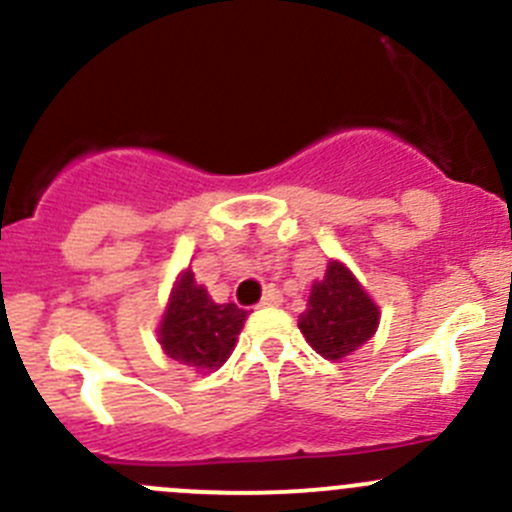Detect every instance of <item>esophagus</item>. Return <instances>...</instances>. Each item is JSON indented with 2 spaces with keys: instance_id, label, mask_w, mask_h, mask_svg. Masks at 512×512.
Segmentation results:
<instances>
[{
  "instance_id": "obj_1",
  "label": "esophagus",
  "mask_w": 512,
  "mask_h": 512,
  "mask_svg": "<svg viewBox=\"0 0 512 512\" xmlns=\"http://www.w3.org/2000/svg\"><path fill=\"white\" fill-rule=\"evenodd\" d=\"M280 302H282L280 289H267L265 297L260 299V304H257V307H277V304H280Z\"/></svg>"
}]
</instances>
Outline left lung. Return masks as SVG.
I'll list each match as a JSON object with an SVG mask.
<instances>
[{"label": "left lung", "mask_w": 512, "mask_h": 512, "mask_svg": "<svg viewBox=\"0 0 512 512\" xmlns=\"http://www.w3.org/2000/svg\"><path fill=\"white\" fill-rule=\"evenodd\" d=\"M379 327V307L342 262H329L324 280L314 282L299 329L324 359L339 361L369 342Z\"/></svg>", "instance_id": "obj_1"}]
</instances>
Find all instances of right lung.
<instances>
[{
	"mask_svg": "<svg viewBox=\"0 0 512 512\" xmlns=\"http://www.w3.org/2000/svg\"><path fill=\"white\" fill-rule=\"evenodd\" d=\"M245 319V309L232 302H213L208 289L195 282L193 272L185 270L170 292L158 342L170 359L208 374L220 369L232 354Z\"/></svg>",
	"mask_w": 512,
	"mask_h": 512,
	"instance_id": "obj_1",
	"label": "right lung"
}]
</instances>
